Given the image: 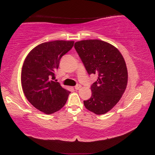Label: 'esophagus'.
<instances>
[{"label":"esophagus","mask_w":155,"mask_h":155,"mask_svg":"<svg viewBox=\"0 0 155 155\" xmlns=\"http://www.w3.org/2000/svg\"><path fill=\"white\" fill-rule=\"evenodd\" d=\"M81 87V85H76L75 87H74V89L76 90H79V89Z\"/></svg>","instance_id":"obj_1"}]
</instances>
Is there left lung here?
<instances>
[{
    "label": "left lung",
    "instance_id": "1",
    "mask_svg": "<svg viewBox=\"0 0 155 155\" xmlns=\"http://www.w3.org/2000/svg\"><path fill=\"white\" fill-rule=\"evenodd\" d=\"M74 48L88 74L98 75L91 86V98L83 101L84 105L95 114H106L118 103L127 88L124 57L114 46L99 40L77 41Z\"/></svg>",
    "mask_w": 155,
    "mask_h": 155
}]
</instances>
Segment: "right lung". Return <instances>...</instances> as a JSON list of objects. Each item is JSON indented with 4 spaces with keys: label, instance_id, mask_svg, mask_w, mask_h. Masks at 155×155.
Here are the masks:
<instances>
[{
    "label": "right lung",
    "instance_id": "1",
    "mask_svg": "<svg viewBox=\"0 0 155 155\" xmlns=\"http://www.w3.org/2000/svg\"><path fill=\"white\" fill-rule=\"evenodd\" d=\"M74 41L55 40L39 44L26 57L21 84L28 101L39 111L51 114L61 109L70 93L54 81L60 59Z\"/></svg>",
    "mask_w": 155,
    "mask_h": 155
}]
</instances>
